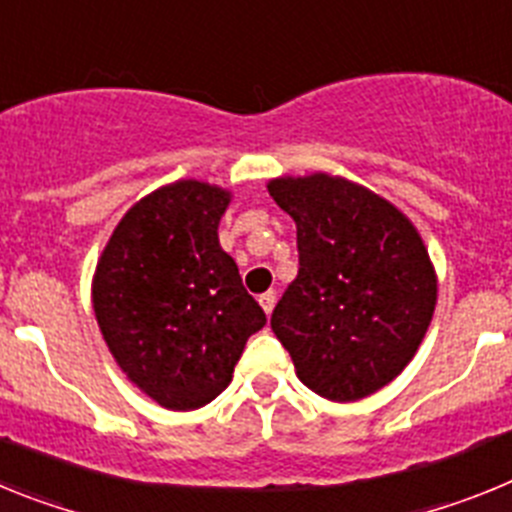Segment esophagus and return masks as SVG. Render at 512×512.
<instances>
[{
  "mask_svg": "<svg viewBox=\"0 0 512 512\" xmlns=\"http://www.w3.org/2000/svg\"><path fill=\"white\" fill-rule=\"evenodd\" d=\"M259 305L264 307L266 318H269L271 310H274V305H277V295H274V292H264V295L259 297Z\"/></svg>",
  "mask_w": 512,
  "mask_h": 512,
  "instance_id": "obj_1",
  "label": "esophagus"
}]
</instances>
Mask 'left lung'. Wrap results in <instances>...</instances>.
<instances>
[{"instance_id":"8db88e82","label":"left lung","mask_w":512,"mask_h":512,"mask_svg":"<svg viewBox=\"0 0 512 512\" xmlns=\"http://www.w3.org/2000/svg\"><path fill=\"white\" fill-rule=\"evenodd\" d=\"M266 189L295 220L300 251L271 330L315 395L364 400L402 374L431 325L428 248L400 207L343 176H277Z\"/></svg>"}]
</instances>
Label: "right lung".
Instances as JSON below:
<instances>
[{
  "instance_id": "1",
  "label": "right lung",
  "mask_w": 512,
  "mask_h": 512,
  "mask_svg": "<svg viewBox=\"0 0 512 512\" xmlns=\"http://www.w3.org/2000/svg\"><path fill=\"white\" fill-rule=\"evenodd\" d=\"M233 194L179 179L135 202L104 246L92 307L122 374L166 410H197L233 379L266 315L217 241Z\"/></svg>"
}]
</instances>
